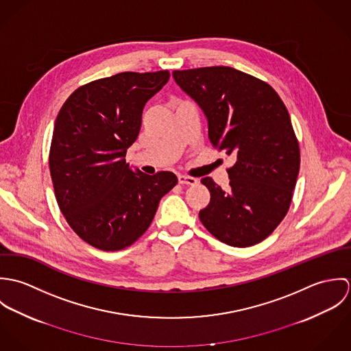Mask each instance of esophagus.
<instances>
[{
    "instance_id": "34e87169",
    "label": "esophagus",
    "mask_w": 351,
    "mask_h": 351,
    "mask_svg": "<svg viewBox=\"0 0 351 351\" xmlns=\"http://www.w3.org/2000/svg\"><path fill=\"white\" fill-rule=\"evenodd\" d=\"M178 182H180L181 185H196V184H197V180L193 178V177H189V176L180 174V176H178Z\"/></svg>"
}]
</instances>
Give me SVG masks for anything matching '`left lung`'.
I'll return each mask as SVG.
<instances>
[{
	"instance_id": "1",
	"label": "left lung",
	"mask_w": 351,
	"mask_h": 351,
	"mask_svg": "<svg viewBox=\"0 0 351 351\" xmlns=\"http://www.w3.org/2000/svg\"><path fill=\"white\" fill-rule=\"evenodd\" d=\"M176 84L201 108L212 146L237 162L230 189L212 178L201 223L220 242L249 247L285 217L300 169V149L287 106L266 82L227 66L173 71Z\"/></svg>"
}]
</instances>
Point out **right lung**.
Here are the masks:
<instances>
[{"label": "right lung", "instance_id": "add662e5", "mask_svg": "<svg viewBox=\"0 0 351 351\" xmlns=\"http://www.w3.org/2000/svg\"><path fill=\"white\" fill-rule=\"evenodd\" d=\"M169 78L167 70L101 78L78 88L56 116L49 158L55 197L73 231L96 249L138 241L178 182L171 171L149 176L125 163L146 102Z\"/></svg>", "mask_w": 351, "mask_h": 351}]
</instances>
